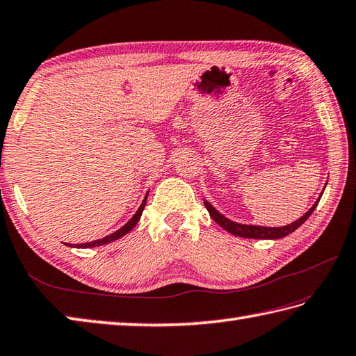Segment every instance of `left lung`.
I'll return each instance as SVG.
<instances>
[{
    "label": "left lung",
    "instance_id": "8db88e82",
    "mask_svg": "<svg viewBox=\"0 0 356 356\" xmlns=\"http://www.w3.org/2000/svg\"><path fill=\"white\" fill-rule=\"evenodd\" d=\"M321 196H323V193L319 194L318 200L313 204V207L307 213L301 216L298 220L291 222V224L284 225V227H261V225L239 224V222H234L232 219L225 218L224 214H220L208 200H204V205L207 207V210H208V213H210L213 220L218 222L222 228H225L228 233H232L234 236H239V238H248V239H281V238H285V236H289L290 233H293L296 228L301 227L304 222L310 218V214L315 211V208L318 205L319 199H321Z\"/></svg>",
    "mask_w": 356,
    "mask_h": 356
}]
</instances>
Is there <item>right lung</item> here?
Instances as JSON below:
<instances>
[{
	"mask_svg": "<svg viewBox=\"0 0 356 356\" xmlns=\"http://www.w3.org/2000/svg\"><path fill=\"white\" fill-rule=\"evenodd\" d=\"M146 197H148V194H146L143 202L140 204V207H138V210L136 211V214L132 216V218L124 224L120 229H117V232L111 233L108 236H104V238L102 239H97V241H92V242H86V243H76V245H69V247H75V248H92V247H100V245H104V243H109V242H114L117 239H120L122 236H124L127 233H129L132 228H134L137 225V222L140 220L142 218V213H143V208H145V204H146Z\"/></svg>",
	"mask_w": 356,
	"mask_h": 356,
	"instance_id": "obj_1",
	"label": "right lung"
}]
</instances>
